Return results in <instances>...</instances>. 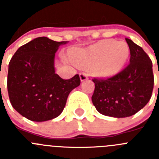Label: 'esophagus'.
Listing matches in <instances>:
<instances>
[{"label":"esophagus","mask_w":159,"mask_h":159,"mask_svg":"<svg viewBox=\"0 0 159 159\" xmlns=\"http://www.w3.org/2000/svg\"><path fill=\"white\" fill-rule=\"evenodd\" d=\"M80 78L81 81H84V80H88V73L81 72L80 74Z\"/></svg>","instance_id":"esophagus-1"}]
</instances>
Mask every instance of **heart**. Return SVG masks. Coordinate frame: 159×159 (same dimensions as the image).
Instances as JSON below:
<instances>
[{
  "label": "heart",
  "mask_w": 159,
  "mask_h": 159,
  "mask_svg": "<svg viewBox=\"0 0 159 159\" xmlns=\"http://www.w3.org/2000/svg\"><path fill=\"white\" fill-rule=\"evenodd\" d=\"M128 53V46L125 42L104 40L87 48L76 49L71 54V58L75 65L84 67L93 66L95 75L107 78L120 70Z\"/></svg>",
  "instance_id": "obj_1"
}]
</instances>
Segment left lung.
<instances>
[{"label":"left lung","mask_w":159,"mask_h":159,"mask_svg":"<svg viewBox=\"0 0 159 159\" xmlns=\"http://www.w3.org/2000/svg\"><path fill=\"white\" fill-rule=\"evenodd\" d=\"M126 41L130 49V64L114 76L92 80V102L103 116L129 117L144 107L151 98L154 82L152 61L140 46L128 38Z\"/></svg>","instance_id":"1"}]
</instances>
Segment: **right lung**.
Returning a JSON list of instances; mask_svg holds the SVG:
<instances>
[{
	"instance_id": "obj_1",
	"label": "right lung",
	"mask_w": 159,
	"mask_h": 159,
	"mask_svg": "<svg viewBox=\"0 0 159 159\" xmlns=\"http://www.w3.org/2000/svg\"><path fill=\"white\" fill-rule=\"evenodd\" d=\"M67 41L38 37L20 47L8 64L7 88L12 107L26 119L48 121L62 113L67 96L80 84L79 75L69 80L55 72V54Z\"/></svg>"
}]
</instances>
